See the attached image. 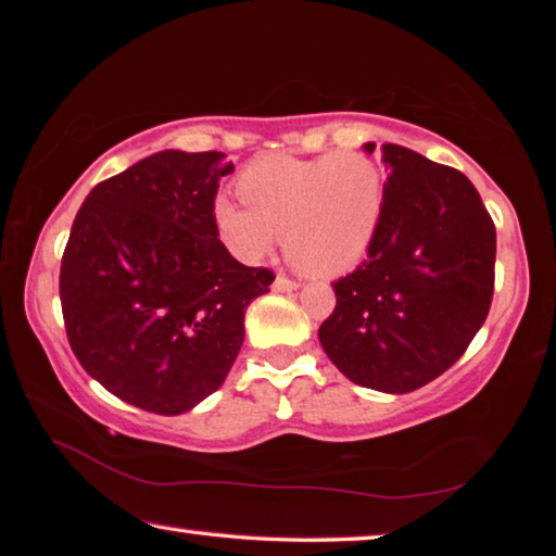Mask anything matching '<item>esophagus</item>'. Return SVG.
<instances>
[{"label":"esophagus","instance_id":"obj_1","mask_svg":"<svg viewBox=\"0 0 556 556\" xmlns=\"http://www.w3.org/2000/svg\"><path fill=\"white\" fill-rule=\"evenodd\" d=\"M299 287H301L299 281L289 279V277H277L275 285H271V289H275V291H294V289H299Z\"/></svg>","mask_w":556,"mask_h":556}]
</instances>
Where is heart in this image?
I'll use <instances>...</instances> for the list:
<instances>
[{
    "label": "heart",
    "mask_w": 556,
    "mask_h": 556,
    "mask_svg": "<svg viewBox=\"0 0 556 556\" xmlns=\"http://www.w3.org/2000/svg\"><path fill=\"white\" fill-rule=\"evenodd\" d=\"M244 205L215 201V225L242 262L265 260L285 232L287 255L318 275H343L368 252L384 184L378 164L355 152L314 159L265 156L238 178Z\"/></svg>",
    "instance_id": "heart-1"
}]
</instances>
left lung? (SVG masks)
<instances>
[{
  "label": "left lung",
  "mask_w": 556,
  "mask_h": 556,
  "mask_svg": "<svg viewBox=\"0 0 556 556\" xmlns=\"http://www.w3.org/2000/svg\"><path fill=\"white\" fill-rule=\"evenodd\" d=\"M382 162L378 230L368 257L333 281L336 308L318 341L348 380L404 394L446 372L483 326L495 285V225L456 168L400 144H382Z\"/></svg>",
  "instance_id": "left-lung-1"
}]
</instances>
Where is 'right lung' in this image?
<instances>
[{
    "label": "right lung",
    "instance_id": "obj_1",
    "mask_svg": "<svg viewBox=\"0 0 556 556\" xmlns=\"http://www.w3.org/2000/svg\"><path fill=\"white\" fill-rule=\"evenodd\" d=\"M220 152L166 149L98 184L61 262L68 343L90 378L154 414L193 409L228 378L244 308L275 271L244 267L218 238Z\"/></svg>",
    "mask_w": 556,
    "mask_h": 556
}]
</instances>
